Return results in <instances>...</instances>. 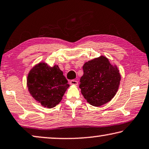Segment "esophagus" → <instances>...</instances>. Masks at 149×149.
Here are the masks:
<instances>
[{
  "label": "esophagus",
  "mask_w": 149,
  "mask_h": 149,
  "mask_svg": "<svg viewBox=\"0 0 149 149\" xmlns=\"http://www.w3.org/2000/svg\"><path fill=\"white\" fill-rule=\"evenodd\" d=\"M78 83H79V82H78L77 80H71V81H70V84H73V85H77Z\"/></svg>",
  "instance_id": "34e87169"
}]
</instances>
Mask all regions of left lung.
I'll return each mask as SVG.
<instances>
[{
    "label": "left lung",
    "instance_id": "obj_1",
    "mask_svg": "<svg viewBox=\"0 0 149 149\" xmlns=\"http://www.w3.org/2000/svg\"><path fill=\"white\" fill-rule=\"evenodd\" d=\"M84 74L79 87L84 98L91 105L100 107L109 102L117 92L120 81L119 70L109 59L100 56L84 63Z\"/></svg>",
    "mask_w": 149,
    "mask_h": 149
}]
</instances>
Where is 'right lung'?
<instances>
[{"label": "right lung", "mask_w": 149, "mask_h": 149, "mask_svg": "<svg viewBox=\"0 0 149 149\" xmlns=\"http://www.w3.org/2000/svg\"><path fill=\"white\" fill-rule=\"evenodd\" d=\"M27 86L36 101L45 107L52 108L61 101L69 84L58 66L51 67L39 63L29 72Z\"/></svg>", "instance_id": "add662e5"}]
</instances>
